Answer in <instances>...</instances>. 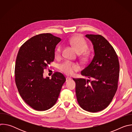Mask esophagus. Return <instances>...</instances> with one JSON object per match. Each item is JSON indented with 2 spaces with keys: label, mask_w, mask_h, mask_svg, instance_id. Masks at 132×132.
<instances>
[{
  "label": "esophagus",
  "mask_w": 132,
  "mask_h": 132,
  "mask_svg": "<svg viewBox=\"0 0 132 132\" xmlns=\"http://www.w3.org/2000/svg\"><path fill=\"white\" fill-rule=\"evenodd\" d=\"M71 80V78L69 77H66V82H68Z\"/></svg>",
  "instance_id": "1"
}]
</instances>
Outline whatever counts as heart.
<instances>
[{
	"mask_svg": "<svg viewBox=\"0 0 132 132\" xmlns=\"http://www.w3.org/2000/svg\"><path fill=\"white\" fill-rule=\"evenodd\" d=\"M70 44L74 47L76 52L78 54H82L81 57L84 60H86L87 55L86 53H84L87 51L88 47V44L86 40L80 36H75L71 38L69 41ZM63 47L62 45H60L57 47L55 51V56L56 57H59L62 54ZM79 66L78 64L70 62L69 61H66L62 63L60 66V70L67 75H70L73 73L74 71H77L79 69Z\"/></svg>",
	"mask_w": 132,
	"mask_h": 132,
	"instance_id": "1",
	"label": "heart"
}]
</instances>
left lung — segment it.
Listing matches in <instances>:
<instances>
[{
  "mask_svg": "<svg viewBox=\"0 0 132 132\" xmlns=\"http://www.w3.org/2000/svg\"><path fill=\"white\" fill-rule=\"evenodd\" d=\"M91 42L95 55L90 64L81 71L84 78H73L76 82L77 101L82 109L97 112L105 109L118 89L120 65L113 47L101 35L87 34Z\"/></svg>",
  "mask_w": 132,
  "mask_h": 132,
  "instance_id": "obj_1",
  "label": "left lung"
}]
</instances>
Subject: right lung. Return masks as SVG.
<instances>
[{
  "label": "right lung",
  "instance_id": "add662e5",
  "mask_svg": "<svg viewBox=\"0 0 132 132\" xmlns=\"http://www.w3.org/2000/svg\"><path fill=\"white\" fill-rule=\"evenodd\" d=\"M61 38L51 33L33 36L18 52L15 65V81L24 102L37 111L51 108L57 101L66 81L64 75L55 72L52 78L43 77L55 58V49Z\"/></svg>",
  "mask_w": 132,
  "mask_h": 132
}]
</instances>
